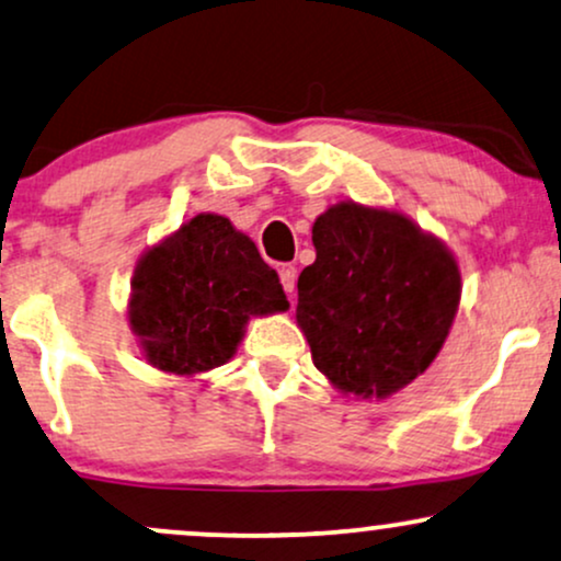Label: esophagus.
<instances>
[{"mask_svg":"<svg viewBox=\"0 0 561 561\" xmlns=\"http://www.w3.org/2000/svg\"><path fill=\"white\" fill-rule=\"evenodd\" d=\"M279 282H282V287H285V293H293L295 285H298V268H295L293 263L279 266Z\"/></svg>","mask_w":561,"mask_h":561,"instance_id":"1","label":"esophagus"}]
</instances>
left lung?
Here are the masks:
<instances>
[{
	"instance_id": "8db88e82",
	"label": "left lung",
	"mask_w": 561,
	"mask_h": 561,
	"mask_svg": "<svg viewBox=\"0 0 561 561\" xmlns=\"http://www.w3.org/2000/svg\"><path fill=\"white\" fill-rule=\"evenodd\" d=\"M316 261L295 319L316 368L355 397L394 394L426 370L460 306V268L408 216L353 201L313 225Z\"/></svg>"
}]
</instances>
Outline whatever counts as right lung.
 <instances>
[{"instance_id":"right-lung-1","label":"right lung","mask_w":561,"mask_h":561,"mask_svg":"<svg viewBox=\"0 0 561 561\" xmlns=\"http://www.w3.org/2000/svg\"><path fill=\"white\" fill-rule=\"evenodd\" d=\"M287 308L253 240L227 216L198 214L138 261L127 319L151 366L193 376L225 366L251 316Z\"/></svg>"}]
</instances>
